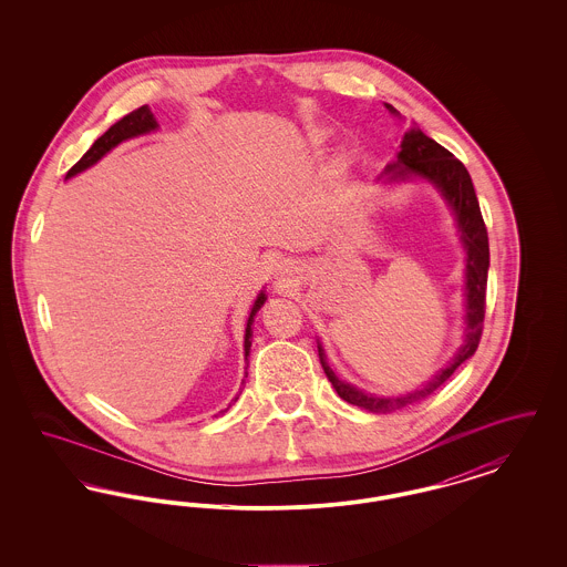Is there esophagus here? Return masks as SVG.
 <instances>
[{"label":"esophagus","mask_w":567,"mask_h":567,"mask_svg":"<svg viewBox=\"0 0 567 567\" xmlns=\"http://www.w3.org/2000/svg\"><path fill=\"white\" fill-rule=\"evenodd\" d=\"M291 274V266L289 264H280L278 268H276V276L278 278H285V276H289Z\"/></svg>","instance_id":"34e87169"}]
</instances>
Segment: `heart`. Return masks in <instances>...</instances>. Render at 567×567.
<instances>
[{
	"label": "heart",
	"instance_id": "1",
	"mask_svg": "<svg viewBox=\"0 0 567 567\" xmlns=\"http://www.w3.org/2000/svg\"><path fill=\"white\" fill-rule=\"evenodd\" d=\"M323 140H324L323 132H319V134L312 135V142H315V144H321V142H323Z\"/></svg>",
	"mask_w": 567,
	"mask_h": 567
}]
</instances>
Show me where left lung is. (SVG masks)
I'll list each match as a JSON object with an SVG mask.
<instances>
[{
    "instance_id": "obj_1",
    "label": "left lung",
    "mask_w": 567,
    "mask_h": 567,
    "mask_svg": "<svg viewBox=\"0 0 567 567\" xmlns=\"http://www.w3.org/2000/svg\"><path fill=\"white\" fill-rule=\"evenodd\" d=\"M389 112L398 114V110L386 104ZM425 181L440 190L449 208L453 210L457 220L458 238L465 250V329H463V344L451 357V361L430 378L419 389L404 393V395H374L357 389L351 382L340 380L327 363L323 347L319 342V359L323 365L324 374L338 395L352 405H359L374 414L395 412L405 405L416 404L430 398L437 386H442L463 361H467L481 342L483 336V321H485L486 274H488V236H486L485 220L481 215L478 197L472 185L470 172L465 165L453 157L444 146H440L430 135L423 134L416 125L410 127L402 137L398 159L389 163L382 172L384 183H408V181Z\"/></svg>"
}]
</instances>
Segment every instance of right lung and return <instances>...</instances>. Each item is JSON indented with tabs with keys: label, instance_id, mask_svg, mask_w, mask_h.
Wrapping results in <instances>:
<instances>
[{
	"label": "right lung",
	"instance_id": "right-lung-1",
	"mask_svg": "<svg viewBox=\"0 0 567 567\" xmlns=\"http://www.w3.org/2000/svg\"><path fill=\"white\" fill-rule=\"evenodd\" d=\"M155 130H159V123L155 121V114L151 112L148 106H142V109L125 114L121 121H116V123L110 127L106 134L100 135V137L93 142V146L82 155L81 162L76 163V165L68 172L65 181L72 178V176H76V174H81L84 169H89L91 165H95L104 155H109L114 146H118L121 142L132 140V137H137V135L151 134V132H155ZM266 299H268L266 291H261V293L257 296V299H255V303H252V308H250V315H248V321H246V329H244V357H246V361H248V352H250V344H252V340H250V338H252V323H255L257 312H259L261 306L266 303ZM246 377H248V374H246ZM240 393H243V391H240ZM238 398H240V395H236L231 402H238ZM227 410H229V408H225L223 412H227Z\"/></svg>",
	"mask_w": 567,
	"mask_h": 567
}]
</instances>
